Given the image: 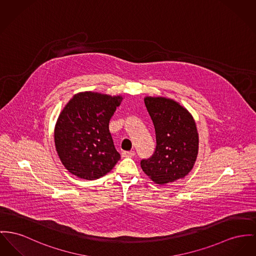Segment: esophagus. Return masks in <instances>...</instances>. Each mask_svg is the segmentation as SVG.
<instances>
[{"label":"esophagus","mask_w":256,"mask_h":256,"mask_svg":"<svg viewBox=\"0 0 256 256\" xmlns=\"http://www.w3.org/2000/svg\"><path fill=\"white\" fill-rule=\"evenodd\" d=\"M121 155L122 157H133L135 156V152H123Z\"/></svg>","instance_id":"esophagus-1"}]
</instances>
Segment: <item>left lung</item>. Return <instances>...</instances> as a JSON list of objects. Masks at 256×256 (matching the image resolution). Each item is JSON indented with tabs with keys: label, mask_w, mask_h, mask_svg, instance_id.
Listing matches in <instances>:
<instances>
[{
	"label": "left lung",
	"mask_w": 256,
	"mask_h": 256,
	"mask_svg": "<svg viewBox=\"0 0 256 256\" xmlns=\"http://www.w3.org/2000/svg\"><path fill=\"white\" fill-rule=\"evenodd\" d=\"M152 120L156 148L142 160L144 174L157 184L184 178L192 170L199 150V135L192 114L180 104L166 97L144 99Z\"/></svg>",
	"instance_id": "1"
}]
</instances>
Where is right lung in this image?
<instances>
[{"label":"right lung","mask_w":256,"mask_h":256,"mask_svg":"<svg viewBox=\"0 0 256 256\" xmlns=\"http://www.w3.org/2000/svg\"><path fill=\"white\" fill-rule=\"evenodd\" d=\"M122 96L80 92L60 112L54 128L57 154L76 176L93 180L112 170L120 159L108 123Z\"/></svg>","instance_id":"add662e5"}]
</instances>
